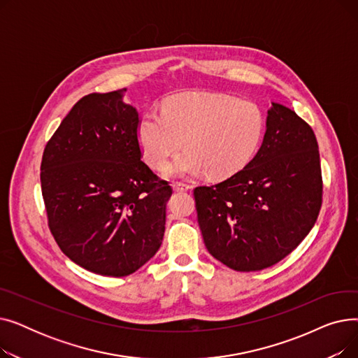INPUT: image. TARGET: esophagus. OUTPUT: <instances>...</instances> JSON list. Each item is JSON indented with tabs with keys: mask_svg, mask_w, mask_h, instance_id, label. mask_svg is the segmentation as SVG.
Listing matches in <instances>:
<instances>
[{
	"mask_svg": "<svg viewBox=\"0 0 358 358\" xmlns=\"http://www.w3.org/2000/svg\"><path fill=\"white\" fill-rule=\"evenodd\" d=\"M192 184H185V182H181V181H176L174 184H173V189L176 190V192H189V190H192Z\"/></svg>",
	"mask_w": 358,
	"mask_h": 358,
	"instance_id": "esophagus-1",
	"label": "esophagus"
}]
</instances>
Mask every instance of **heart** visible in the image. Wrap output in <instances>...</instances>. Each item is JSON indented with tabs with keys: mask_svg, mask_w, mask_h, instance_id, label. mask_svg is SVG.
Listing matches in <instances>:
<instances>
[{
	"mask_svg": "<svg viewBox=\"0 0 358 358\" xmlns=\"http://www.w3.org/2000/svg\"><path fill=\"white\" fill-rule=\"evenodd\" d=\"M266 130L259 106L227 94L184 92L168 99L162 111L149 110L138 123V142L152 168H165L168 176L228 178L257 154Z\"/></svg>",
	"mask_w": 358,
	"mask_h": 358,
	"instance_id": "obj_1",
	"label": "heart"
}]
</instances>
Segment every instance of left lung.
Masks as SVG:
<instances>
[{
    "instance_id": "8db88e82",
    "label": "left lung",
    "mask_w": 358,
    "mask_h": 358,
    "mask_svg": "<svg viewBox=\"0 0 358 358\" xmlns=\"http://www.w3.org/2000/svg\"><path fill=\"white\" fill-rule=\"evenodd\" d=\"M322 187L312 127L273 103L262 145L247 166L222 182L194 189L206 248L236 271L277 264L313 228Z\"/></svg>"
}]
</instances>
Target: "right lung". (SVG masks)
<instances>
[{
	"instance_id": "add662e5",
	"label": "right lung",
	"mask_w": 358,
	"mask_h": 358,
	"mask_svg": "<svg viewBox=\"0 0 358 358\" xmlns=\"http://www.w3.org/2000/svg\"><path fill=\"white\" fill-rule=\"evenodd\" d=\"M126 88L75 104L43 150L49 229L75 264L101 275L135 273L159 250L171 185L154 174L138 142L139 113Z\"/></svg>"
}]
</instances>
